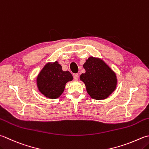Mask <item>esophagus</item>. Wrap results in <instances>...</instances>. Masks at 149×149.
Listing matches in <instances>:
<instances>
[{
  "label": "esophagus",
  "instance_id": "34e87169",
  "mask_svg": "<svg viewBox=\"0 0 149 149\" xmlns=\"http://www.w3.org/2000/svg\"><path fill=\"white\" fill-rule=\"evenodd\" d=\"M74 79L75 80H77L79 79V74H75L74 75Z\"/></svg>",
  "mask_w": 149,
  "mask_h": 149
}]
</instances>
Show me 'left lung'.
I'll return each instance as SVG.
<instances>
[{"label":"left lung","mask_w":149,"mask_h":149,"mask_svg":"<svg viewBox=\"0 0 149 149\" xmlns=\"http://www.w3.org/2000/svg\"><path fill=\"white\" fill-rule=\"evenodd\" d=\"M83 67L86 72L81 75L80 79L92 98L104 100L114 91L117 84L116 74L104 61L90 57Z\"/></svg>","instance_id":"left-lung-1"}]
</instances>
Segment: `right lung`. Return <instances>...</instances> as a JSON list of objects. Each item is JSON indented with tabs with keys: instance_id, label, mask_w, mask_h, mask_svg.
<instances>
[{
	"instance_id": "obj_1",
	"label": "right lung",
	"mask_w": 149,
	"mask_h": 149,
	"mask_svg": "<svg viewBox=\"0 0 149 149\" xmlns=\"http://www.w3.org/2000/svg\"><path fill=\"white\" fill-rule=\"evenodd\" d=\"M73 77L68 71H63L57 61L48 63L40 71L37 83L39 91L50 99H56L63 94L66 83L72 80Z\"/></svg>"
}]
</instances>
